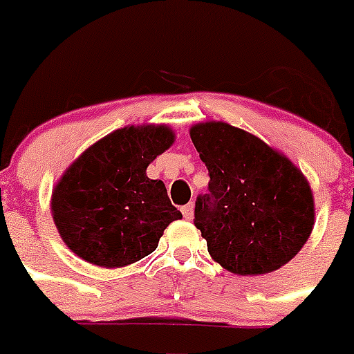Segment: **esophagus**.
<instances>
[{
	"label": "esophagus",
	"instance_id": "1",
	"mask_svg": "<svg viewBox=\"0 0 354 354\" xmlns=\"http://www.w3.org/2000/svg\"><path fill=\"white\" fill-rule=\"evenodd\" d=\"M182 213L185 216V221H193L194 216V204H187L182 207Z\"/></svg>",
	"mask_w": 354,
	"mask_h": 354
}]
</instances>
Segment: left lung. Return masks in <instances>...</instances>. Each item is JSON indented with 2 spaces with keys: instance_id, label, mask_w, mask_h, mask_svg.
<instances>
[{
  "instance_id": "1",
  "label": "left lung",
  "mask_w": 354,
  "mask_h": 354,
  "mask_svg": "<svg viewBox=\"0 0 354 354\" xmlns=\"http://www.w3.org/2000/svg\"><path fill=\"white\" fill-rule=\"evenodd\" d=\"M209 171V194L196 198L194 226L215 263L236 275L285 266L314 227V196L299 169L257 136L224 121L189 130Z\"/></svg>"
}]
</instances>
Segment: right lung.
<instances>
[{
  "label": "right lung",
  "instance_id": "obj_1",
  "mask_svg": "<svg viewBox=\"0 0 354 354\" xmlns=\"http://www.w3.org/2000/svg\"><path fill=\"white\" fill-rule=\"evenodd\" d=\"M174 139L167 124H130L88 147L66 169L53 189L51 215L75 255L102 268H122L154 252L182 213L171 204L165 183L147 176V167Z\"/></svg>",
  "mask_w": 354,
  "mask_h": 354
}]
</instances>
